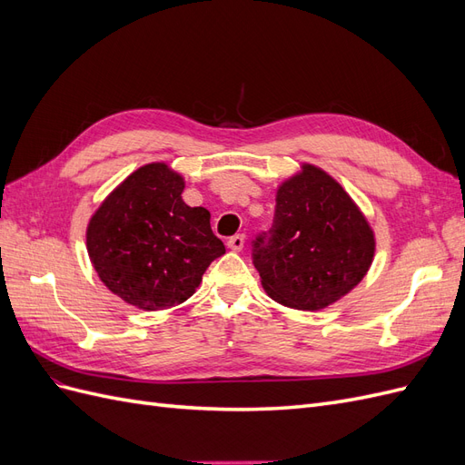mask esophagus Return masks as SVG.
Wrapping results in <instances>:
<instances>
[{"instance_id":"1","label":"esophagus","mask_w":465,"mask_h":465,"mask_svg":"<svg viewBox=\"0 0 465 465\" xmlns=\"http://www.w3.org/2000/svg\"><path fill=\"white\" fill-rule=\"evenodd\" d=\"M244 244H246V236L244 234H234V236H231L229 241H227V246L231 250H234V252H241L244 248Z\"/></svg>"}]
</instances>
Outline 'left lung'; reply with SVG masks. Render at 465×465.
Masks as SVG:
<instances>
[{
    "mask_svg": "<svg viewBox=\"0 0 465 465\" xmlns=\"http://www.w3.org/2000/svg\"><path fill=\"white\" fill-rule=\"evenodd\" d=\"M275 202L270 242L258 238L254 244L263 291L275 302L306 312L343 299L374 260V231L361 207L311 163L281 182Z\"/></svg>",
    "mask_w": 465,
    "mask_h": 465,
    "instance_id": "1",
    "label": "left lung"
}]
</instances>
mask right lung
I'll use <instances>...</instances> for the list:
<instances>
[{
  "instance_id": "obj_1",
  "label": "right lung",
  "mask_w": 465,
  "mask_h": 465,
  "mask_svg": "<svg viewBox=\"0 0 465 465\" xmlns=\"http://www.w3.org/2000/svg\"><path fill=\"white\" fill-rule=\"evenodd\" d=\"M184 186L171 164H143L89 219L87 252L98 279L139 311L188 301L209 263L224 254L209 211L182 200Z\"/></svg>"
}]
</instances>
